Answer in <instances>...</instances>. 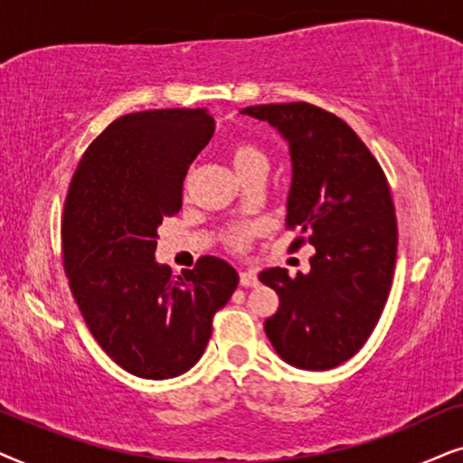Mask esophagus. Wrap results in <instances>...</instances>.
Wrapping results in <instances>:
<instances>
[{
    "mask_svg": "<svg viewBox=\"0 0 463 463\" xmlns=\"http://www.w3.org/2000/svg\"><path fill=\"white\" fill-rule=\"evenodd\" d=\"M239 281H241V286H243V288H254L256 283H258V275H256V270H251V269H245V270H241V273H239Z\"/></svg>",
    "mask_w": 463,
    "mask_h": 463,
    "instance_id": "obj_1",
    "label": "esophagus"
}]
</instances>
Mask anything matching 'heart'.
<instances>
[{
  "mask_svg": "<svg viewBox=\"0 0 463 463\" xmlns=\"http://www.w3.org/2000/svg\"><path fill=\"white\" fill-rule=\"evenodd\" d=\"M228 156H231V165L237 171V175H241L254 167H267V156L251 141H237V144H232ZM245 239H248V231H235L231 235V245L237 250L243 248Z\"/></svg>",
  "mask_w": 463,
  "mask_h": 463,
  "instance_id": "obj_1",
  "label": "heart"
}]
</instances>
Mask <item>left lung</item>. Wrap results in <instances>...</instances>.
I'll return each mask as SVG.
<instances>
[{
  "instance_id": "left-lung-1",
  "label": "left lung",
  "mask_w": 463,
  "mask_h": 463,
  "mask_svg": "<svg viewBox=\"0 0 463 463\" xmlns=\"http://www.w3.org/2000/svg\"><path fill=\"white\" fill-rule=\"evenodd\" d=\"M241 114L269 122L288 141L286 224L307 235L294 248H316L307 275L289 277L279 267L258 275L279 296L264 332L288 364L328 371L360 351L390 296L398 250L390 184L354 128L322 108L269 103Z\"/></svg>"
}]
</instances>
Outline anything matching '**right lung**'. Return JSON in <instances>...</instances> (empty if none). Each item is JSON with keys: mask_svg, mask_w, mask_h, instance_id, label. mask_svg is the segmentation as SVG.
I'll return each instance as SVG.
<instances>
[{"mask_svg": "<svg viewBox=\"0 0 463 463\" xmlns=\"http://www.w3.org/2000/svg\"><path fill=\"white\" fill-rule=\"evenodd\" d=\"M213 131L203 108L120 116L67 190L61 251L71 294L95 341L135 377L190 371L237 289V270L215 256L177 277L154 258L158 226L182 209L184 177Z\"/></svg>", "mask_w": 463, "mask_h": 463, "instance_id": "add662e5", "label": "right lung"}]
</instances>
